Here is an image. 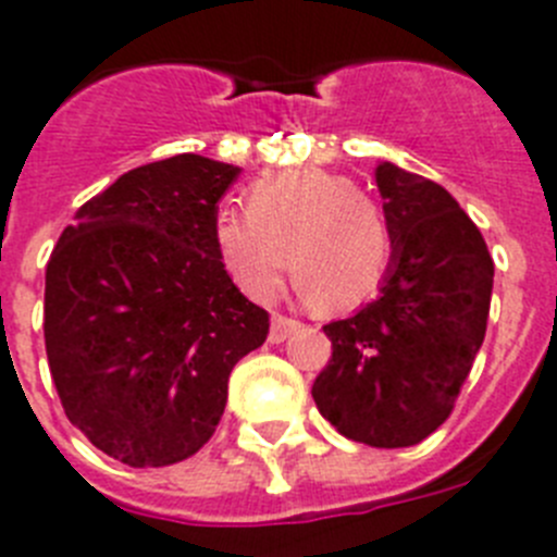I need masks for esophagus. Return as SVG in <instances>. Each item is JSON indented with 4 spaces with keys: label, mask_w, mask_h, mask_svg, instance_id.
I'll return each mask as SVG.
<instances>
[{
    "label": "esophagus",
    "mask_w": 557,
    "mask_h": 557,
    "mask_svg": "<svg viewBox=\"0 0 557 557\" xmlns=\"http://www.w3.org/2000/svg\"><path fill=\"white\" fill-rule=\"evenodd\" d=\"M302 327V322H297V319H290V315H283V313H274L272 315V330H269V341L272 344H280V341L288 338L294 330Z\"/></svg>",
    "instance_id": "obj_1"
}]
</instances>
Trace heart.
<instances>
[{
	"instance_id": "b5f03b06",
	"label": "heart",
	"mask_w": 557,
	"mask_h": 557,
	"mask_svg": "<svg viewBox=\"0 0 557 557\" xmlns=\"http://www.w3.org/2000/svg\"><path fill=\"white\" fill-rule=\"evenodd\" d=\"M213 244L235 285L255 299L277 290L290 255L302 297L327 310L377 297L394 263V230L377 199L313 166L258 180L247 213H219Z\"/></svg>"
}]
</instances>
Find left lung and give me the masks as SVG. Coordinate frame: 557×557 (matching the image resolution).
<instances>
[{"mask_svg": "<svg viewBox=\"0 0 557 557\" xmlns=\"http://www.w3.org/2000/svg\"><path fill=\"white\" fill-rule=\"evenodd\" d=\"M394 230L380 297L324 324L333 358L313 383L319 413L347 438L413 447L447 422L485 338L494 260L478 224L438 183L377 172Z\"/></svg>", "mask_w": 557, "mask_h": 557, "instance_id": "left-lung-1", "label": "left lung"}]
</instances>
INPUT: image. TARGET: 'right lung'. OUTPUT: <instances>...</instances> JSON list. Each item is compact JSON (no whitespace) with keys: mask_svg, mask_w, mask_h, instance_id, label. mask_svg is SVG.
<instances>
[{"mask_svg":"<svg viewBox=\"0 0 557 557\" xmlns=\"http://www.w3.org/2000/svg\"><path fill=\"white\" fill-rule=\"evenodd\" d=\"M242 169L174 154L122 174L74 213L47 263L44 338L69 422L144 469L205 447L233 366L269 335L235 288L213 222Z\"/></svg>","mask_w":557,"mask_h":557,"instance_id":"1","label":"right lung"}]
</instances>
